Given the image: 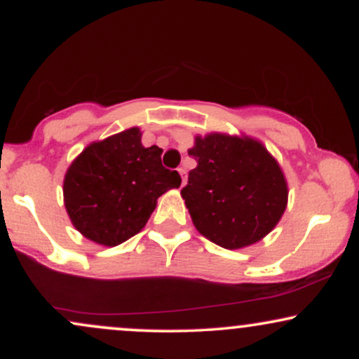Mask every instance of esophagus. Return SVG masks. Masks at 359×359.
Listing matches in <instances>:
<instances>
[{
    "label": "esophagus",
    "instance_id": "34e87169",
    "mask_svg": "<svg viewBox=\"0 0 359 359\" xmlns=\"http://www.w3.org/2000/svg\"><path fill=\"white\" fill-rule=\"evenodd\" d=\"M179 174H180V177H182V185H185V180H187V175H185V168L180 167Z\"/></svg>",
    "mask_w": 359,
    "mask_h": 359
}]
</instances>
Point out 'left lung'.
I'll return each instance as SVG.
<instances>
[{
    "label": "left lung",
    "mask_w": 359,
    "mask_h": 359,
    "mask_svg": "<svg viewBox=\"0 0 359 359\" xmlns=\"http://www.w3.org/2000/svg\"><path fill=\"white\" fill-rule=\"evenodd\" d=\"M197 167L180 191L194 226L226 250L255 245L285 212L288 187L277 160L250 137H196Z\"/></svg>",
    "instance_id": "left-lung-1"
}]
</instances>
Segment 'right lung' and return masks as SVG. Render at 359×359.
<instances>
[{"mask_svg":"<svg viewBox=\"0 0 359 359\" xmlns=\"http://www.w3.org/2000/svg\"><path fill=\"white\" fill-rule=\"evenodd\" d=\"M160 155L162 148L142 145L137 126L86 147L64 177V204L74 228L102 246H118L142 231L156 199L182 182Z\"/></svg>","mask_w":359,"mask_h":359,"instance_id":"obj_1","label":"right lung"}]
</instances>
